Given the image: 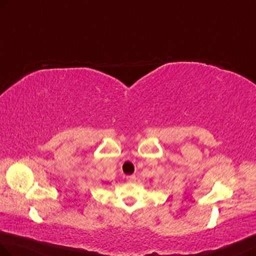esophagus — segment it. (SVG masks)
Instances as JSON below:
<instances>
[{"label": "esophagus", "instance_id": "obj_1", "mask_svg": "<svg viewBox=\"0 0 256 256\" xmlns=\"http://www.w3.org/2000/svg\"><path fill=\"white\" fill-rule=\"evenodd\" d=\"M126 181L128 182H135L136 181V176L133 174V176H126Z\"/></svg>", "mask_w": 256, "mask_h": 256}]
</instances>
